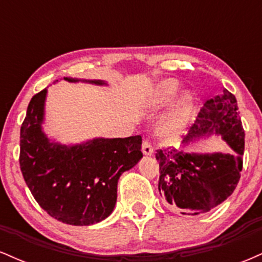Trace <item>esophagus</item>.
Returning <instances> with one entry per match:
<instances>
[{
	"label": "esophagus",
	"instance_id": "34e87169",
	"mask_svg": "<svg viewBox=\"0 0 262 262\" xmlns=\"http://www.w3.org/2000/svg\"><path fill=\"white\" fill-rule=\"evenodd\" d=\"M141 150H143L144 155H152L154 154V148H152L151 143L148 139L143 141V146H141Z\"/></svg>",
	"mask_w": 262,
	"mask_h": 262
}]
</instances>
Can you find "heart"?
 <instances>
[{
    "mask_svg": "<svg viewBox=\"0 0 262 262\" xmlns=\"http://www.w3.org/2000/svg\"><path fill=\"white\" fill-rule=\"evenodd\" d=\"M180 85L176 80L167 79L158 83L151 95H150L149 103L152 107H162L172 100L173 96L179 91ZM193 96L189 92L183 93L181 97L175 102L169 113L162 118L159 124L158 132L165 139H173L187 124L192 110H193Z\"/></svg>",
    "mask_w": 262,
    "mask_h": 262,
    "instance_id": "obj_1",
    "label": "heart"
}]
</instances>
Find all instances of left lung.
Wrapping results in <instances>:
<instances>
[{
	"instance_id": "1",
	"label": "left lung",
	"mask_w": 262,
	"mask_h": 262,
	"mask_svg": "<svg viewBox=\"0 0 262 262\" xmlns=\"http://www.w3.org/2000/svg\"><path fill=\"white\" fill-rule=\"evenodd\" d=\"M212 133L222 135L234 151L188 154L170 148L156 150L160 167L159 192L182 214L209 212L233 193L240 180L245 133L235 96L227 89L204 103L183 143Z\"/></svg>"
}]
</instances>
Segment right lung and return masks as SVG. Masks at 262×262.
Returning <instances> with one entry per match:
<instances>
[{
    "label": "right lung",
    "instance_id": "add662e5",
    "mask_svg": "<svg viewBox=\"0 0 262 262\" xmlns=\"http://www.w3.org/2000/svg\"><path fill=\"white\" fill-rule=\"evenodd\" d=\"M45 96L47 89L33 96L20 127L23 179L50 217L70 225L98 223L116 206L119 177L143 158L141 137L96 138L73 146L52 143L41 130Z\"/></svg>",
    "mask_w": 262,
    "mask_h": 262
}]
</instances>
